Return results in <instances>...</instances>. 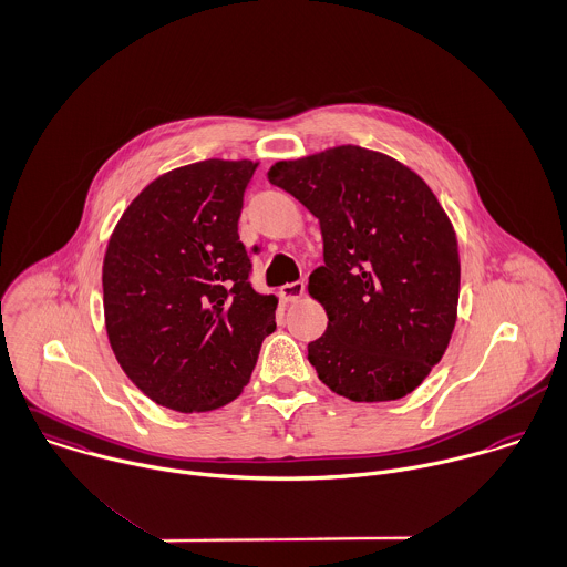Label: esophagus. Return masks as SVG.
Instances as JSON below:
<instances>
[{
	"label": "esophagus",
	"mask_w": 567,
	"mask_h": 567,
	"mask_svg": "<svg viewBox=\"0 0 567 567\" xmlns=\"http://www.w3.org/2000/svg\"><path fill=\"white\" fill-rule=\"evenodd\" d=\"M303 292H306V284H303V281H292V284L281 286L279 297H281L284 301H299V299L303 297Z\"/></svg>",
	"instance_id": "1"
}]
</instances>
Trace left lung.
Returning a JSON list of instances; mask_svg holds the SVG:
<instances>
[{"label": "left lung", "mask_w": 567, "mask_h": 567, "mask_svg": "<svg viewBox=\"0 0 567 567\" xmlns=\"http://www.w3.org/2000/svg\"><path fill=\"white\" fill-rule=\"evenodd\" d=\"M268 181L321 224L326 264L308 284L328 315L308 346L319 378L354 402L411 393L446 352L460 299L457 237L433 190L357 145L279 161Z\"/></svg>", "instance_id": "8db88e82"}]
</instances>
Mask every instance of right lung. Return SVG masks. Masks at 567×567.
Returning <instances> with one entry per match:
<instances>
[{"label":"right lung","mask_w":567,"mask_h":567,"mask_svg":"<svg viewBox=\"0 0 567 567\" xmlns=\"http://www.w3.org/2000/svg\"><path fill=\"white\" fill-rule=\"evenodd\" d=\"M255 169L252 161L210 158L167 172L134 197L110 237V346L130 380L174 411L233 402L277 328V297L255 292L237 233Z\"/></svg>","instance_id":"right-lung-1"}]
</instances>
